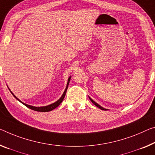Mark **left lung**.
<instances>
[{"instance_id":"left-lung-1","label":"left lung","mask_w":155,"mask_h":155,"mask_svg":"<svg viewBox=\"0 0 155 155\" xmlns=\"http://www.w3.org/2000/svg\"><path fill=\"white\" fill-rule=\"evenodd\" d=\"M89 99H90V101H91L92 102H93V103H94V104H95V105H96V107H98V108H100V109H102V110H107V109H104V108H103V107H101V105H100V104H97V102H95L94 101V100H92L91 98V97H90L89 96Z\"/></svg>"}]
</instances>
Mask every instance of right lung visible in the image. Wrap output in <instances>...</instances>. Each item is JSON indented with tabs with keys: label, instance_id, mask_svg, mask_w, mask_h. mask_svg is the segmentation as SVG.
<instances>
[{
	"label": "right lung",
	"instance_id": "add662e5",
	"mask_svg": "<svg viewBox=\"0 0 155 155\" xmlns=\"http://www.w3.org/2000/svg\"><path fill=\"white\" fill-rule=\"evenodd\" d=\"M71 76H70L69 78H68V82H67V84H66V89L65 90H64V91L63 93L62 96H61L60 97V98H59L58 101H57L56 102H54V103H52L51 104H49V105H47V106H44V107H35V106H32V105H29V104H27L24 103V102H21L19 99L18 98V97H16V96L14 95L12 92L10 91V89H9V91H10V92L12 93V94L13 95L14 97H15V98L16 100H18V101H19L20 102H21V103L24 104L25 106L27 107L28 108H30L31 109H32V110H35V111H41V112H47V111H51L53 110V109H55L56 107H58L59 105L61 103V102L63 101V100L64 98V97H65V95H66V91H67V89H68V84H69V82L71 80Z\"/></svg>",
	"mask_w": 155,
	"mask_h": 155
}]
</instances>
